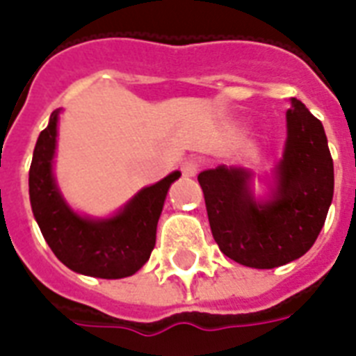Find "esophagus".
Here are the masks:
<instances>
[{"mask_svg": "<svg viewBox=\"0 0 356 356\" xmlns=\"http://www.w3.org/2000/svg\"><path fill=\"white\" fill-rule=\"evenodd\" d=\"M181 172H183L184 177H195L197 172H200V164L194 159H188V161H184L181 164Z\"/></svg>", "mask_w": 356, "mask_h": 356, "instance_id": "obj_1", "label": "esophagus"}]
</instances>
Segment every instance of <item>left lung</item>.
<instances>
[{
    "mask_svg": "<svg viewBox=\"0 0 356 356\" xmlns=\"http://www.w3.org/2000/svg\"><path fill=\"white\" fill-rule=\"evenodd\" d=\"M286 144L273 170L268 200L253 194V173L218 166L197 175L212 236L225 257L271 270L303 257L325 223L334 192V166L323 125L292 97Z\"/></svg>",
    "mask_w": 356,
    "mask_h": 356,
    "instance_id": "8db88e82",
    "label": "left lung"
}]
</instances>
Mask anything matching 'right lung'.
<instances>
[{"label": "right lung", "instance_id": "1", "mask_svg": "<svg viewBox=\"0 0 356 356\" xmlns=\"http://www.w3.org/2000/svg\"><path fill=\"white\" fill-rule=\"evenodd\" d=\"M58 113L60 108L53 111L36 140L29 170L31 209L42 236L75 273L99 279L133 275L149 260L164 200L181 172L142 188L114 216H81L66 203L53 175Z\"/></svg>", "mask_w": 356, "mask_h": 356}]
</instances>
